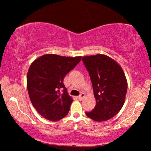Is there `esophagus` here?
I'll return each mask as SVG.
<instances>
[{"mask_svg": "<svg viewBox=\"0 0 151 151\" xmlns=\"http://www.w3.org/2000/svg\"><path fill=\"white\" fill-rule=\"evenodd\" d=\"M84 97V93H81L80 96H78L77 97V98H78V100H82V98H83Z\"/></svg>", "mask_w": 151, "mask_h": 151, "instance_id": "1", "label": "esophagus"}]
</instances>
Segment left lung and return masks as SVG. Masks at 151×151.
<instances>
[{
  "instance_id": "1",
  "label": "left lung",
  "mask_w": 151,
  "mask_h": 151,
  "mask_svg": "<svg viewBox=\"0 0 151 151\" xmlns=\"http://www.w3.org/2000/svg\"><path fill=\"white\" fill-rule=\"evenodd\" d=\"M82 61L89 73L96 104L86 116L96 122L110 119L121 110L127 91V81L122 67L107 55L84 56Z\"/></svg>"
}]
</instances>
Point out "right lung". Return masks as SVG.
<instances>
[{"label": "right lung", "mask_w": 151, "mask_h": 151, "mask_svg": "<svg viewBox=\"0 0 151 151\" xmlns=\"http://www.w3.org/2000/svg\"><path fill=\"white\" fill-rule=\"evenodd\" d=\"M81 58L46 54L31 65L27 76L28 93L33 106L45 119L58 121L69 113L73 100L63 80Z\"/></svg>", "instance_id": "1"}]
</instances>
